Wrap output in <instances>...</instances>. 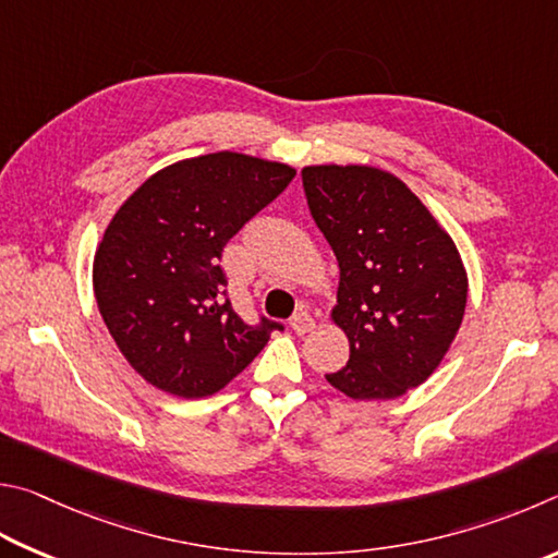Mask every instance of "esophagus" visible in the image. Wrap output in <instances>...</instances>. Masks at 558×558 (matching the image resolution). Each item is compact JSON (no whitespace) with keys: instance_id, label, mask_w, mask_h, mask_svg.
<instances>
[{"instance_id":"obj_1","label":"esophagus","mask_w":558,"mask_h":558,"mask_svg":"<svg viewBox=\"0 0 558 558\" xmlns=\"http://www.w3.org/2000/svg\"><path fill=\"white\" fill-rule=\"evenodd\" d=\"M291 330H294L296 336H306V333H311V330L316 328V318L308 314L306 308H299V314H294L291 316Z\"/></svg>"}]
</instances>
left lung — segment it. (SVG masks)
<instances>
[{"label":"left lung","mask_w":558,"mask_h":558,"mask_svg":"<svg viewBox=\"0 0 558 558\" xmlns=\"http://www.w3.org/2000/svg\"><path fill=\"white\" fill-rule=\"evenodd\" d=\"M308 210L340 267L330 318L350 360L326 375L360 402L397 399L432 377L463 324L468 277L456 244L397 175L306 166Z\"/></svg>","instance_id":"left-lung-1"}]
</instances>
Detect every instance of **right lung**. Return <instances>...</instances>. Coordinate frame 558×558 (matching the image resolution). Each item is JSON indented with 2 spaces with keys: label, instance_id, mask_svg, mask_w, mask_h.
I'll return each instance as SVG.
<instances>
[{
  "label": "right lung",
  "instance_id": "obj_1",
  "mask_svg": "<svg viewBox=\"0 0 558 558\" xmlns=\"http://www.w3.org/2000/svg\"><path fill=\"white\" fill-rule=\"evenodd\" d=\"M294 175L287 163L215 151L156 171L114 213L93 289L117 348L146 383L183 399L215 395L281 330L234 314L220 257Z\"/></svg>",
  "mask_w": 558,
  "mask_h": 558
}]
</instances>
